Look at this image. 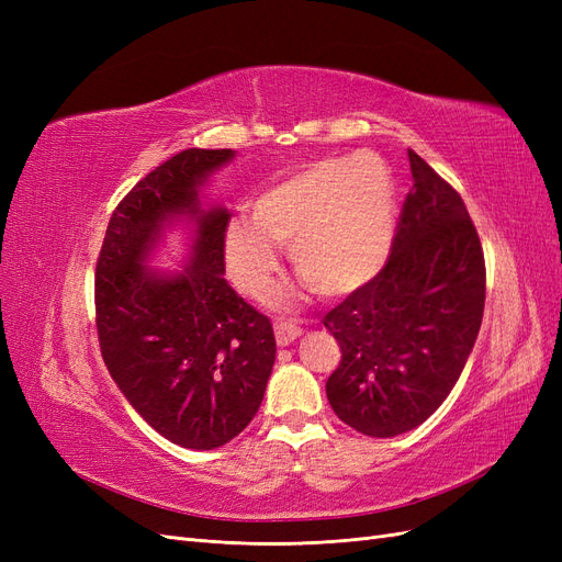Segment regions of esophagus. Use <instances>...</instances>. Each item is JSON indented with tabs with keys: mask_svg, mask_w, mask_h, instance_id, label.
I'll list each match as a JSON object with an SVG mask.
<instances>
[{
	"mask_svg": "<svg viewBox=\"0 0 562 562\" xmlns=\"http://www.w3.org/2000/svg\"><path fill=\"white\" fill-rule=\"evenodd\" d=\"M274 333H277V342L279 347H288L291 342H295V339L302 335L300 326L293 321H279L274 326Z\"/></svg>",
	"mask_w": 562,
	"mask_h": 562,
	"instance_id": "1",
	"label": "esophagus"
}]
</instances>
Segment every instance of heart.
<instances>
[{
	"instance_id": "1",
	"label": "heart",
	"mask_w": 562,
	"mask_h": 562,
	"mask_svg": "<svg viewBox=\"0 0 562 562\" xmlns=\"http://www.w3.org/2000/svg\"><path fill=\"white\" fill-rule=\"evenodd\" d=\"M396 232V187L375 155H337L304 164L267 184L252 217L236 215L225 232L234 283L267 300L277 288L279 250L318 295H345L384 267Z\"/></svg>"
}]
</instances>
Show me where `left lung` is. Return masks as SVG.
I'll return each instance as SVG.
<instances>
[{"label":"left lung","instance_id":"8db88e82","mask_svg":"<svg viewBox=\"0 0 562 562\" xmlns=\"http://www.w3.org/2000/svg\"><path fill=\"white\" fill-rule=\"evenodd\" d=\"M386 265L323 316L342 361L326 382L335 415L372 438L411 431L448 398L485 307V258L462 196L413 149Z\"/></svg>","mask_w":562,"mask_h":562}]
</instances>
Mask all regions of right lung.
<instances>
[{
	"instance_id": "right-lung-1",
	"label": "right lung",
	"mask_w": 562,
	"mask_h": 562,
	"mask_svg": "<svg viewBox=\"0 0 562 562\" xmlns=\"http://www.w3.org/2000/svg\"><path fill=\"white\" fill-rule=\"evenodd\" d=\"M232 149H182L119 201L95 265L103 361L151 429L180 448L213 450L239 436L262 403L277 339L271 321L223 279L225 209H201L199 187ZM195 223L191 265H144L173 218Z\"/></svg>"
}]
</instances>
